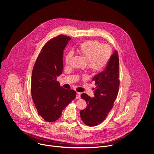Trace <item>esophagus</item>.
<instances>
[{
  "label": "esophagus",
  "instance_id": "34e87169",
  "mask_svg": "<svg viewBox=\"0 0 154 154\" xmlns=\"http://www.w3.org/2000/svg\"><path fill=\"white\" fill-rule=\"evenodd\" d=\"M80 95H81V93L77 92V96H76V98H77V99H80Z\"/></svg>",
  "mask_w": 154,
  "mask_h": 154
}]
</instances>
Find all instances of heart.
Masks as SVG:
<instances>
[{
	"label": "heart",
	"instance_id": "1",
	"mask_svg": "<svg viewBox=\"0 0 154 154\" xmlns=\"http://www.w3.org/2000/svg\"><path fill=\"white\" fill-rule=\"evenodd\" d=\"M78 52L86 58L87 66L94 73L102 71L106 66L112 55V49L109 46L103 45L97 41L89 40L85 41L77 48ZM74 53L68 52L65 55L66 64H69Z\"/></svg>",
	"mask_w": 154,
	"mask_h": 154
}]
</instances>
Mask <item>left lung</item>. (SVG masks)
<instances>
[{
    "mask_svg": "<svg viewBox=\"0 0 154 154\" xmlns=\"http://www.w3.org/2000/svg\"><path fill=\"white\" fill-rule=\"evenodd\" d=\"M119 57L116 51L109 58L104 71L94 77L96 85L94 97L91 98L85 93L81 95L87 106L80 112L85 124L96 126L102 123L113 107L119 88Z\"/></svg>",
    "mask_w": 154,
    "mask_h": 154,
    "instance_id": "8db88e82",
    "label": "left lung"
}]
</instances>
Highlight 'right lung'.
I'll list each match as a JSON object with an SVG mask.
<instances>
[{"label": "right lung", "instance_id": "right-lung-1", "mask_svg": "<svg viewBox=\"0 0 154 154\" xmlns=\"http://www.w3.org/2000/svg\"><path fill=\"white\" fill-rule=\"evenodd\" d=\"M71 37L60 35L42 47L32 74L31 93L38 113L47 122L58 119L76 92L60 86L57 76L63 72V55Z\"/></svg>", "mask_w": 154, "mask_h": 154}]
</instances>
